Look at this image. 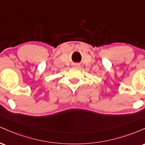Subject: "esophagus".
I'll return each instance as SVG.
<instances>
[{
	"instance_id": "1",
	"label": "esophagus",
	"mask_w": 145,
	"mask_h": 145,
	"mask_svg": "<svg viewBox=\"0 0 145 145\" xmlns=\"http://www.w3.org/2000/svg\"><path fill=\"white\" fill-rule=\"evenodd\" d=\"M74 67H76V68H80V65L79 63H74Z\"/></svg>"
}]
</instances>
